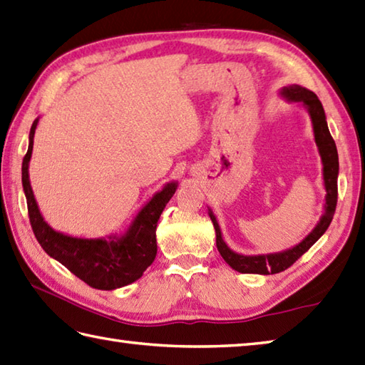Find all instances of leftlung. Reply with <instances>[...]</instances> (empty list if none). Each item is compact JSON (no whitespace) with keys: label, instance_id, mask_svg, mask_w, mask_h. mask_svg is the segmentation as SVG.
<instances>
[{"label":"left lung","instance_id":"8db88e82","mask_svg":"<svg viewBox=\"0 0 365 365\" xmlns=\"http://www.w3.org/2000/svg\"><path fill=\"white\" fill-rule=\"evenodd\" d=\"M283 99L289 103H296L299 106L305 107L309 112L313 128V135H315V142L318 147V153L321 156V163H323V182H324V210L321 215L317 226L305 235V237L296 244L294 247L283 250V252L277 253H267V255H242L234 252L223 239L221 234V227L218 225V220L215 213L209 207V217L215 227L217 234V248L223 258L230 266L237 270L240 274H259V275H270L278 274L282 270L288 269L291 264H294L301 256L309 250L315 242L326 232L329 227L335 205H337V178H339V153L335 142L329 133L326 121V113L323 109V104L318 99L315 93L307 90L301 85H288L278 91Z\"/></svg>","mask_w":365,"mask_h":365}]
</instances>
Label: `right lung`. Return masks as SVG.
Returning a JSON list of instances; mask_svg holds the SVG:
<instances>
[{
    "mask_svg": "<svg viewBox=\"0 0 365 365\" xmlns=\"http://www.w3.org/2000/svg\"><path fill=\"white\" fill-rule=\"evenodd\" d=\"M38 123L39 117L31 125L30 135H28L30 144L21 163V185H24L28 215H30L36 239L50 258L61 262L91 288L112 291L135 282L155 261L156 225L164 207L174 196L178 182H168L160 191H156L140 207L126 230L120 234L115 232L106 237L85 239L55 231L42 217L30 183V173H28Z\"/></svg>",
    "mask_w": 365,
    "mask_h": 365,
    "instance_id": "right-lung-1",
    "label": "right lung"
}]
</instances>
